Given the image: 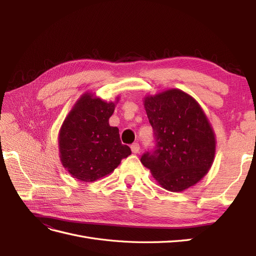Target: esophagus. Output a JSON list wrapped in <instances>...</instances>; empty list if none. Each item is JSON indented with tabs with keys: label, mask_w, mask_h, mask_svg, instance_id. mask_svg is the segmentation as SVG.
Here are the masks:
<instances>
[{
	"label": "esophagus",
	"mask_w": 256,
	"mask_h": 256,
	"mask_svg": "<svg viewBox=\"0 0 256 256\" xmlns=\"http://www.w3.org/2000/svg\"><path fill=\"white\" fill-rule=\"evenodd\" d=\"M131 150H132L134 154H138L140 152V145H138V143H134L131 145Z\"/></svg>",
	"instance_id": "34e87169"
}]
</instances>
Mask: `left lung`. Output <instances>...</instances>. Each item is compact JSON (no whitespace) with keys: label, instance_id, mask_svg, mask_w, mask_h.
Listing matches in <instances>:
<instances>
[{"label":"left lung","instance_id":"1","mask_svg":"<svg viewBox=\"0 0 256 256\" xmlns=\"http://www.w3.org/2000/svg\"><path fill=\"white\" fill-rule=\"evenodd\" d=\"M156 147L141 162L161 187L180 192L198 182L212 168L214 131L196 100L178 88L144 97Z\"/></svg>","mask_w":256,"mask_h":256}]
</instances>
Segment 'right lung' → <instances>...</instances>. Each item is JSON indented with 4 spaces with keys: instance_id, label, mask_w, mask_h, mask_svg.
I'll return each instance as SVG.
<instances>
[{
    "instance_id": "1",
    "label": "right lung",
    "mask_w": 256,
    "mask_h": 256,
    "mask_svg": "<svg viewBox=\"0 0 256 256\" xmlns=\"http://www.w3.org/2000/svg\"><path fill=\"white\" fill-rule=\"evenodd\" d=\"M118 100L106 102L85 92L66 116L58 134L60 158L78 180L92 182L109 175L131 154L120 142L118 128L109 124Z\"/></svg>"
}]
</instances>
